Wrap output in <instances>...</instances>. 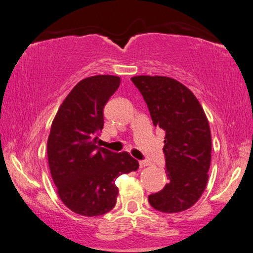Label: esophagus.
Masks as SVG:
<instances>
[{
  "instance_id": "obj_1",
  "label": "esophagus",
  "mask_w": 253,
  "mask_h": 253,
  "mask_svg": "<svg viewBox=\"0 0 253 253\" xmlns=\"http://www.w3.org/2000/svg\"><path fill=\"white\" fill-rule=\"evenodd\" d=\"M148 165H150V163H149L148 161H140V167H145Z\"/></svg>"
}]
</instances>
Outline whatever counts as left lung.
<instances>
[{
    "mask_svg": "<svg viewBox=\"0 0 253 253\" xmlns=\"http://www.w3.org/2000/svg\"><path fill=\"white\" fill-rule=\"evenodd\" d=\"M131 81L143 96L155 127L165 133L169 183L149 195L152 208L176 213L196 203L208 183L211 131L204 110L186 86L167 77L138 76Z\"/></svg>",
    "mask_w": 253,
    "mask_h": 253,
    "instance_id": "left-lung-1",
    "label": "left lung"
}]
</instances>
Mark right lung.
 <instances>
[{"label": "right lung", "mask_w": 253, "mask_h": 253, "mask_svg": "<svg viewBox=\"0 0 253 253\" xmlns=\"http://www.w3.org/2000/svg\"><path fill=\"white\" fill-rule=\"evenodd\" d=\"M122 83L119 77L94 76L81 80L57 112L48 137L50 173L62 202L81 215L97 216L115 208L116 179L138 169L128 152L99 147L103 109Z\"/></svg>", "instance_id": "right-lung-1"}]
</instances>
